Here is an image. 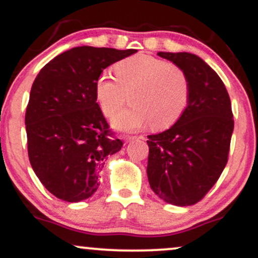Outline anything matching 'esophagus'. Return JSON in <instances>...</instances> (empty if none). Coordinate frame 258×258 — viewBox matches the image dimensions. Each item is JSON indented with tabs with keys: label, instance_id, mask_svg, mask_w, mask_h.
Segmentation results:
<instances>
[{
	"label": "esophagus",
	"instance_id": "obj_1",
	"mask_svg": "<svg viewBox=\"0 0 258 258\" xmlns=\"http://www.w3.org/2000/svg\"><path fill=\"white\" fill-rule=\"evenodd\" d=\"M139 138L142 137H137V136H125V137H123V141H125L126 143H130V142L136 141V139H139Z\"/></svg>",
	"mask_w": 258,
	"mask_h": 258
}]
</instances>
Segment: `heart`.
Here are the masks:
<instances>
[{
	"label": "heart",
	"instance_id": "obj_1",
	"mask_svg": "<svg viewBox=\"0 0 258 258\" xmlns=\"http://www.w3.org/2000/svg\"><path fill=\"white\" fill-rule=\"evenodd\" d=\"M114 72L115 79L106 74L97 79L94 93L108 117L116 115L127 99L131 102V108L114 119L117 130L133 131L149 123L154 130H166L185 111L190 85L177 65L137 54L117 61Z\"/></svg>",
	"mask_w": 258,
	"mask_h": 258
}]
</instances>
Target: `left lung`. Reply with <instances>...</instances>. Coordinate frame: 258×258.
I'll use <instances>...</instances> for the list:
<instances>
[{"mask_svg": "<svg viewBox=\"0 0 258 258\" xmlns=\"http://www.w3.org/2000/svg\"><path fill=\"white\" fill-rule=\"evenodd\" d=\"M185 73L190 97L172 127L148 136L147 174L160 199L194 205L215 185L228 161L234 120L229 94L210 65L191 53L159 52Z\"/></svg>", "mask_w": 258, "mask_h": 258, "instance_id": "obj_1", "label": "left lung"}]
</instances>
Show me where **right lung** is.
I'll list each match as a JSON object with an SVG mask.
<instances>
[{"label": "right lung", "instance_id": "obj_1", "mask_svg": "<svg viewBox=\"0 0 258 258\" xmlns=\"http://www.w3.org/2000/svg\"><path fill=\"white\" fill-rule=\"evenodd\" d=\"M136 52L75 47L53 58L35 79L25 112L29 160L58 199L79 203L92 197L106 156L122 147L111 137L94 86L105 68Z\"/></svg>", "mask_w": 258, "mask_h": 258}]
</instances>
